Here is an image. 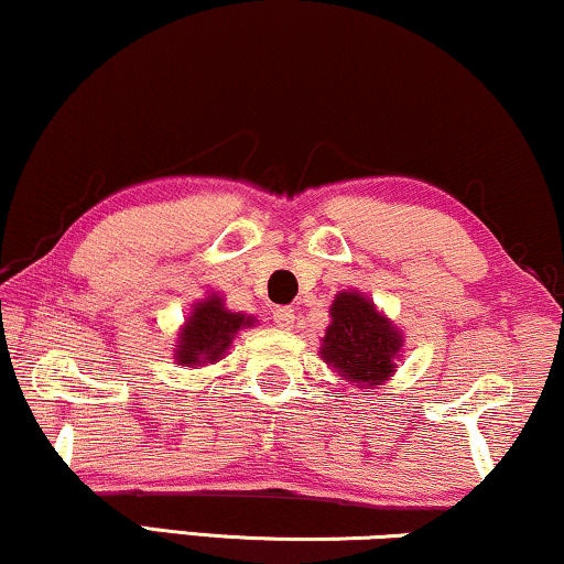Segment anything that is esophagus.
<instances>
[{"label": "esophagus", "instance_id": "34e87169", "mask_svg": "<svg viewBox=\"0 0 564 564\" xmlns=\"http://www.w3.org/2000/svg\"><path fill=\"white\" fill-rule=\"evenodd\" d=\"M294 310L291 306H275L273 310V323L281 327V330H291L294 327Z\"/></svg>", "mask_w": 564, "mask_h": 564}]
</instances>
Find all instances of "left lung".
I'll list each match as a JSON object with an SVG mask.
<instances>
[{"mask_svg":"<svg viewBox=\"0 0 564 564\" xmlns=\"http://www.w3.org/2000/svg\"><path fill=\"white\" fill-rule=\"evenodd\" d=\"M403 333L361 291L344 289L333 296L330 325L319 344V359L333 372L372 393L398 372Z\"/></svg>","mask_w":564,"mask_h":564,"instance_id":"left-lung-1","label":"left lung"}]
</instances>
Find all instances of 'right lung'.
Instances as JSON below:
<instances>
[{"label":"right lung","instance_id":"right-lung-1","mask_svg":"<svg viewBox=\"0 0 564 564\" xmlns=\"http://www.w3.org/2000/svg\"><path fill=\"white\" fill-rule=\"evenodd\" d=\"M258 325V317L245 315V312H231L224 296L208 294L192 304L187 319H184L180 333H176L174 361L180 367H205L216 365L229 354L234 338L245 327Z\"/></svg>","mask_w":564,"mask_h":564}]
</instances>
